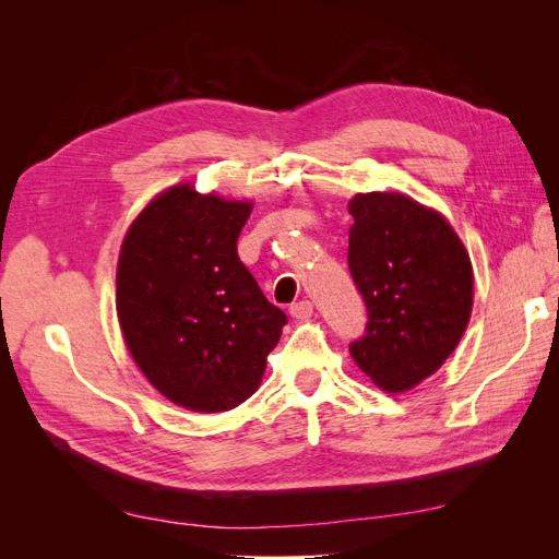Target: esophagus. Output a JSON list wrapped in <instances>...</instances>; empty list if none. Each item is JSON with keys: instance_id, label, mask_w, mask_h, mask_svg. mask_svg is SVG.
Listing matches in <instances>:
<instances>
[{"instance_id": "obj_1", "label": "esophagus", "mask_w": 559, "mask_h": 559, "mask_svg": "<svg viewBox=\"0 0 559 559\" xmlns=\"http://www.w3.org/2000/svg\"><path fill=\"white\" fill-rule=\"evenodd\" d=\"M312 310H314V306L310 300H298V302H294L292 306V317L294 319H298V321H306V319H310L312 317Z\"/></svg>"}]
</instances>
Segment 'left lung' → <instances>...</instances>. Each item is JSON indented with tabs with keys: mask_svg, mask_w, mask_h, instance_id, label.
<instances>
[{
	"mask_svg": "<svg viewBox=\"0 0 559 559\" xmlns=\"http://www.w3.org/2000/svg\"><path fill=\"white\" fill-rule=\"evenodd\" d=\"M349 273L368 308L354 364L382 392L433 376L460 345L473 310V265L448 218L396 191L357 193L347 205Z\"/></svg>",
	"mask_w": 559,
	"mask_h": 559,
	"instance_id": "8db88e82",
	"label": "left lung"
}]
</instances>
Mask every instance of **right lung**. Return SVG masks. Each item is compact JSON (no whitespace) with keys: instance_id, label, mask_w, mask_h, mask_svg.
Here are the masks:
<instances>
[{"instance_id":"add662e5","label":"right lung","mask_w":559,"mask_h":559,"mask_svg":"<svg viewBox=\"0 0 559 559\" xmlns=\"http://www.w3.org/2000/svg\"><path fill=\"white\" fill-rule=\"evenodd\" d=\"M253 202L198 193L191 181L151 198L116 265V314L130 357L179 408L224 413L261 386L286 314L238 259Z\"/></svg>"}]
</instances>
